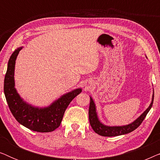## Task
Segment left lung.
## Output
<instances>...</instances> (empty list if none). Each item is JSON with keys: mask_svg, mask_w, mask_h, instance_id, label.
Returning <instances> with one entry per match:
<instances>
[{"mask_svg": "<svg viewBox=\"0 0 160 160\" xmlns=\"http://www.w3.org/2000/svg\"><path fill=\"white\" fill-rule=\"evenodd\" d=\"M154 94H153L152 102H151L148 108L135 122L128 124V125L121 127H108L103 125L102 123H100L99 120H98L97 113H96L95 105L92 99L90 98V103H89V119L92 128L93 129V130L97 134L105 137L118 136V135L128 134L129 132H132L133 130H135V129L141 125V124L145 119L148 111H150L151 108L152 107L153 102H154Z\"/></svg>", "mask_w": 160, "mask_h": 160, "instance_id": "1", "label": "left lung"}]
</instances>
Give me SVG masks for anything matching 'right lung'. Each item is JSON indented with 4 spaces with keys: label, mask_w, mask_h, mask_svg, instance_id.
Masks as SVG:
<instances>
[{
    "label": "right lung",
    "mask_w": 160,
    "mask_h": 160,
    "mask_svg": "<svg viewBox=\"0 0 160 160\" xmlns=\"http://www.w3.org/2000/svg\"><path fill=\"white\" fill-rule=\"evenodd\" d=\"M21 49L22 47L15 49L10 57L4 78V94L8 108L17 121L25 128L39 132H52L60 125L67 107L82 92V89H77L65 94L47 108H35L27 104L14 88L15 60Z\"/></svg>",
    "instance_id": "obj_1"
}]
</instances>
